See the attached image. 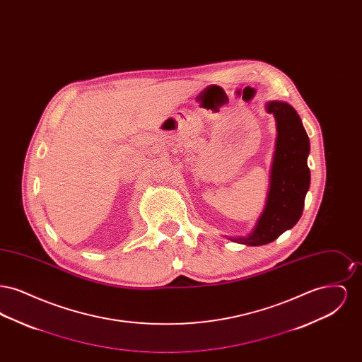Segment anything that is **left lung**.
I'll use <instances>...</instances> for the list:
<instances>
[{
  "label": "left lung",
  "mask_w": 362,
  "mask_h": 362,
  "mask_svg": "<svg viewBox=\"0 0 362 362\" xmlns=\"http://www.w3.org/2000/svg\"><path fill=\"white\" fill-rule=\"evenodd\" d=\"M266 111L276 118V151L270 170L266 205L252 232L243 238L226 239L245 245H263L276 240L300 220L310 189V138L291 104L272 100Z\"/></svg>",
  "instance_id": "left-lung-1"
}]
</instances>
